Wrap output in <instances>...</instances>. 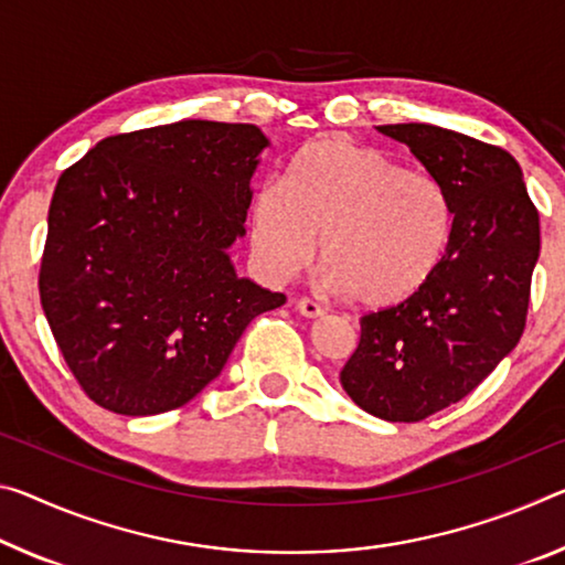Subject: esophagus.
<instances>
[{
  "label": "esophagus",
  "mask_w": 565,
  "mask_h": 565,
  "mask_svg": "<svg viewBox=\"0 0 565 565\" xmlns=\"http://www.w3.org/2000/svg\"><path fill=\"white\" fill-rule=\"evenodd\" d=\"M297 309H299V315L307 317V319H317V317L324 315V307L317 303L315 299H307V297L297 301Z\"/></svg>",
  "instance_id": "obj_1"
}]
</instances>
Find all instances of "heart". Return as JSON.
<instances>
[{
  "mask_svg": "<svg viewBox=\"0 0 565 565\" xmlns=\"http://www.w3.org/2000/svg\"><path fill=\"white\" fill-rule=\"evenodd\" d=\"M248 223L256 264L274 281L307 268L321 238L329 284L366 309H392L440 271L458 213L440 178L327 138L294 156L284 183L258 188Z\"/></svg>",
  "mask_w": 565,
  "mask_h": 565,
  "instance_id": "heart-1",
  "label": "heart"
}]
</instances>
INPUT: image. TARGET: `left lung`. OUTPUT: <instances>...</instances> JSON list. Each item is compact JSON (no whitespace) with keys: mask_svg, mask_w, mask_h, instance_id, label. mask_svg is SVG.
<instances>
[{"mask_svg":"<svg viewBox=\"0 0 565 565\" xmlns=\"http://www.w3.org/2000/svg\"><path fill=\"white\" fill-rule=\"evenodd\" d=\"M377 130L440 178L458 223L443 268L415 299L360 319L339 382L370 415L419 423L470 395L521 342L541 221L508 150L425 122Z\"/></svg>","mask_w":565,"mask_h":565,"instance_id":"8db88e82","label":"left lung"}]
</instances>
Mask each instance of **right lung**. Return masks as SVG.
<instances>
[{
    "label": "right lung",
    "instance_id": "obj_1",
    "mask_svg": "<svg viewBox=\"0 0 565 565\" xmlns=\"http://www.w3.org/2000/svg\"><path fill=\"white\" fill-rule=\"evenodd\" d=\"M256 125L181 120L97 142L60 175L40 301L85 395L146 417L183 407L221 374L244 329L281 307L238 279Z\"/></svg>",
    "mask_w": 565,
    "mask_h": 565
}]
</instances>
